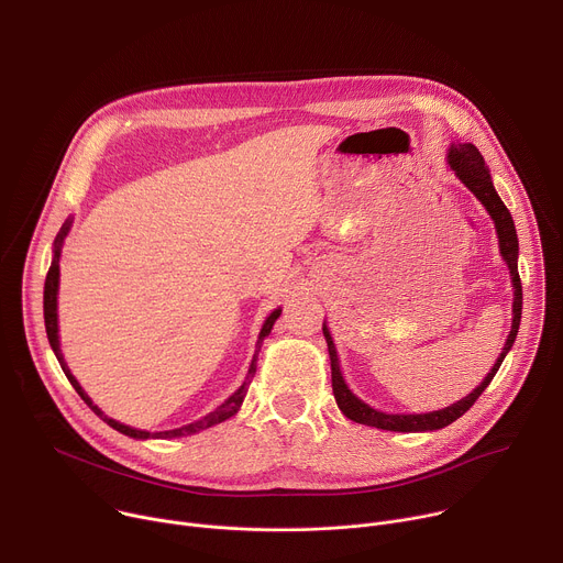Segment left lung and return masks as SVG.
<instances>
[{
  "label": "left lung",
  "instance_id": "left-lung-1",
  "mask_svg": "<svg viewBox=\"0 0 563 563\" xmlns=\"http://www.w3.org/2000/svg\"><path fill=\"white\" fill-rule=\"evenodd\" d=\"M448 165L456 174V178L478 198V202L486 207V211L495 220L497 235H499V252H501L504 261L508 263V269H510V276H512V287H515L512 330H510V334L506 339L504 352L497 358L495 367L488 372V376L484 380H481V385L474 387L465 398L456 400V404H452V406H448L443 410L428 412V415H385V412H378V410L369 408L367 404H363L358 396L352 394V389L347 387V383H345V378L341 374L339 354H336L332 334H330L328 325L323 323V334H325L328 350H330V361H332V389H334V398H336L341 412L347 419L356 421V423L380 428V430H391V432H430V430H441V428L450 426L452 421L463 417L474 406V400L481 396V391H484L490 385V380L495 378L497 369L501 367L506 354L510 352V347H512V343L517 339L523 294H521V278H519V269H517L519 240H517L512 216H510L508 207L501 202V198H499V194H497V189L493 185V178H490V172L486 167L484 155L478 153V148L474 144H461V142L452 144L450 151H448Z\"/></svg>",
  "mask_w": 563,
  "mask_h": 563
}]
</instances>
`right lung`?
Instances as JSON below:
<instances>
[{
  "instance_id": "add662e5",
  "label": "right lung",
  "mask_w": 563,
  "mask_h": 563,
  "mask_svg": "<svg viewBox=\"0 0 563 563\" xmlns=\"http://www.w3.org/2000/svg\"><path fill=\"white\" fill-rule=\"evenodd\" d=\"M68 229H70V220H66L64 224H62V229H59V233H57V238H55V250H53V261H51V269H48V274H46V283H44V323H46V336H48V343H51V347H53V352H55V356H57V361H59V365H62V369H64V374H66V378L70 380V385L75 387V391L82 396V400L85 404L104 421V423H109L113 430H118V432H122V434H126V437H133V439H176V437H187V434H196V432H200V430H207V428H211V426H218V423H222V421H227L229 417H233L238 410H240V406H243V400H245V394H247V387H250V383H252V378H254V374H256V361H258V352H261V343H263V339L265 336H269V332H272V328H274V323H276V318L280 316V307L278 309H274L269 316H267V320H265V325H263V330H261V336H258V343H256V354H254V358H252V365H250V372H247V378H245V383L240 385L227 400L224 404L220 406V408H216L213 412H209L207 417H202L200 421H194V423H189V426H183V428H176V430H167V432H144V430H135V428H129V426H122V423H118V421H113V419H109L96 404L93 400L89 398V394L82 389V385H79L77 380H75V376L70 374V369H68V365L64 363V356H62V350H59V336H57V289H59V254H62V243H64V238H66V233H68Z\"/></svg>"
}]
</instances>
